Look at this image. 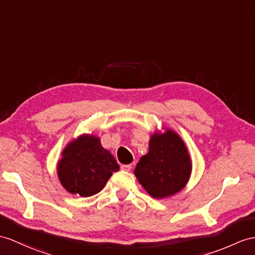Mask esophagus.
Masks as SVG:
<instances>
[{
  "label": "esophagus",
  "mask_w": 255,
  "mask_h": 255,
  "mask_svg": "<svg viewBox=\"0 0 255 255\" xmlns=\"http://www.w3.org/2000/svg\"><path fill=\"white\" fill-rule=\"evenodd\" d=\"M132 169V165L131 164H122L121 165V170L122 171H126V172H129Z\"/></svg>",
  "instance_id": "obj_1"
}]
</instances>
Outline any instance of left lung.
Masks as SVG:
<instances>
[{"label": "left lung", "mask_w": 255, "mask_h": 255, "mask_svg": "<svg viewBox=\"0 0 255 255\" xmlns=\"http://www.w3.org/2000/svg\"><path fill=\"white\" fill-rule=\"evenodd\" d=\"M192 163L188 149L176 132L165 128L154 132L149 140L148 153L136 164L134 175L156 199L171 197L188 183Z\"/></svg>", "instance_id": "1"}]
</instances>
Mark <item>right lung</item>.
Here are the masks:
<instances>
[{
	"mask_svg": "<svg viewBox=\"0 0 255 255\" xmlns=\"http://www.w3.org/2000/svg\"><path fill=\"white\" fill-rule=\"evenodd\" d=\"M117 160L93 134H82L69 141L57 162V175L63 187L72 195L91 197L101 191L114 172Z\"/></svg>",
	"mask_w": 255,
	"mask_h": 255,
	"instance_id": "add662e5",
	"label": "right lung"
}]
</instances>
